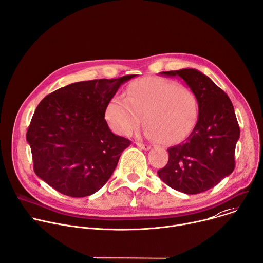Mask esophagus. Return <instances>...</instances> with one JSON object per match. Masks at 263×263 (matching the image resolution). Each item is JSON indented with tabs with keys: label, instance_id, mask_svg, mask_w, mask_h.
Returning a JSON list of instances; mask_svg holds the SVG:
<instances>
[{
	"label": "esophagus",
	"instance_id": "esophagus-1",
	"mask_svg": "<svg viewBox=\"0 0 263 263\" xmlns=\"http://www.w3.org/2000/svg\"><path fill=\"white\" fill-rule=\"evenodd\" d=\"M136 145L140 148V149H142V150H150L151 149V146L150 145H147V144H142V142H140V141H136Z\"/></svg>",
	"mask_w": 263,
	"mask_h": 263
}]
</instances>
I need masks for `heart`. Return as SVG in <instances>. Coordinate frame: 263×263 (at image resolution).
I'll use <instances>...</instances> for the list:
<instances>
[{"label": "heart", "instance_id": "obj_1", "mask_svg": "<svg viewBox=\"0 0 263 263\" xmlns=\"http://www.w3.org/2000/svg\"><path fill=\"white\" fill-rule=\"evenodd\" d=\"M198 113L194 92L176 82L146 78L130 84L126 98L113 97L107 104L105 116L116 133L130 135L141 124L150 138L175 142L193 129Z\"/></svg>", "mask_w": 263, "mask_h": 263}]
</instances>
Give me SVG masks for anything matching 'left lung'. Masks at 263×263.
Instances as JSON below:
<instances>
[{
	"label": "left lung",
	"mask_w": 263,
	"mask_h": 263,
	"mask_svg": "<svg viewBox=\"0 0 263 263\" xmlns=\"http://www.w3.org/2000/svg\"><path fill=\"white\" fill-rule=\"evenodd\" d=\"M160 74L179 77L185 82L197 99L198 119L181 144L168 149L169 161L157 174L179 192L202 193L234 171L240 129L233 104L223 90L196 69L163 71Z\"/></svg>",
	"instance_id": "1"
}]
</instances>
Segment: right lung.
Instances as JSON below:
<instances>
[{
    "label": "right lung",
    "instance_id": "obj_1",
    "mask_svg": "<svg viewBox=\"0 0 263 263\" xmlns=\"http://www.w3.org/2000/svg\"><path fill=\"white\" fill-rule=\"evenodd\" d=\"M134 77L78 82L42 100L26 134L41 179L70 197L92 195L108 181L131 141L111 132L105 110Z\"/></svg>",
    "mask_w": 263,
    "mask_h": 263
}]
</instances>
